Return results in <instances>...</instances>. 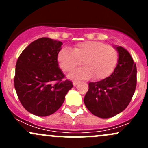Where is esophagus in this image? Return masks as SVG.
Instances as JSON below:
<instances>
[{"label":"esophagus","mask_w":148,"mask_h":148,"mask_svg":"<svg viewBox=\"0 0 148 148\" xmlns=\"http://www.w3.org/2000/svg\"><path fill=\"white\" fill-rule=\"evenodd\" d=\"M78 83H79V82H77V81H73V84H74V86H76V85H77Z\"/></svg>","instance_id":"1"}]
</instances>
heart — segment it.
<instances>
[{"mask_svg":"<svg viewBox=\"0 0 148 148\" xmlns=\"http://www.w3.org/2000/svg\"><path fill=\"white\" fill-rule=\"evenodd\" d=\"M119 53L115 48L105 43L87 41L78 43L69 50L59 51L57 60L62 71L69 73L81 65L84 67L71 73L69 78L86 79L94 77L97 80L108 78L112 74L119 62Z\"/></svg>","mask_w":148,"mask_h":148,"instance_id":"heart-1","label":"heart"}]
</instances>
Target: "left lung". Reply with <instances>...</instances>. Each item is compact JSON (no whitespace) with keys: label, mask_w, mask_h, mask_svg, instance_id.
Wrapping results in <instances>:
<instances>
[{"label":"left lung","mask_w":148,"mask_h":148,"mask_svg":"<svg viewBox=\"0 0 148 148\" xmlns=\"http://www.w3.org/2000/svg\"><path fill=\"white\" fill-rule=\"evenodd\" d=\"M114 47L120 56L114 71L105 79L89 82V90L84 98L86 108L100 118H110L123 111L136 88V64L126 49Z\"/></svg>","instance_id":"1"}]
</instances>
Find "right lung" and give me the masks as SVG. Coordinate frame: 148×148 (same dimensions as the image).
Segmentation results:
<instances>
[{"instance_id": "add662e5", "label": "right lung", "mask_w": 148, "mask_h": 148, "mask_svg": "<svg viewBox=\"0 0 148 148\" xmlns=\"http://www.w3.org/2000/svg\"><path fill=\"white\" fill-rule=\"evenodd\" d=\"M62 42L38 38L22 51L16 64L14 86L23 107L40 117L52 114L62 105L71 81L58 65L57 56Z\"/></svg>"}]
</instances>
